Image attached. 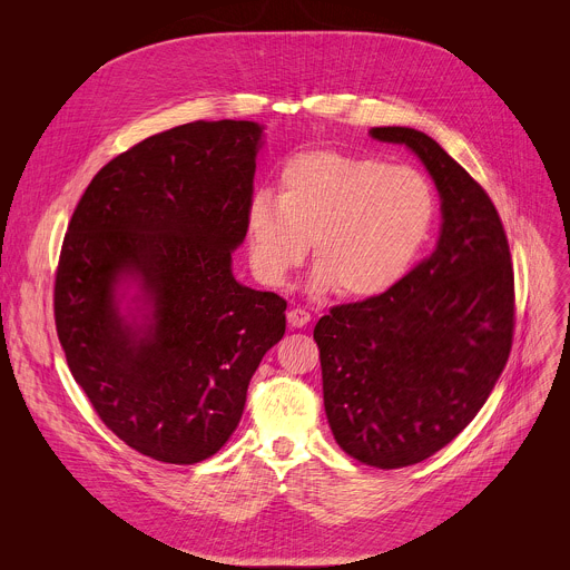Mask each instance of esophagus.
Instances as JSON below:
<instances>
[{
  "mask_svg": "<svg viewBox=\"0 0 570 570\" xmlns=\"http://www.w3.org/2000/svg\"><path fill=\"white\" fill-rule=\"evenodd\" d=\"M288 325L291 327H306L308 325V321H312V316H308V312H304V308H291L288 312Z\"/></svg>",
  "mask_w": 570,
  "mask_h": 570,
  "instance_id": "obj_1",
  "label": "esophagus"
}]
</instances>
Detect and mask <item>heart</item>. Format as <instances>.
<instances>
[{
	"label": "heart",
	"instance_id": "obj_1",
	"mask_svg": "<svg viewBox=\"0 0 570 570\" xmlns=\"http://www.w3.org/2000/svg\"><path fill=\"white\" fill-rule=\"evenodd\" d=\"M434 223V195L421 173L371 157L316 149L279 173L277 197L254 193L245 229L256 279L282 286L312 240L308 288L368 299L393 288L416 262Z\"/></svg>",
	"mask_w": 570,
	"mask_h": 570
}]
</instances>
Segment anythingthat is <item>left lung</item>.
Returning <instances> with one entry per match:
<instances>
[{
	"label": "left lung",
	"mask_w": 570,
	"mask_h": 570,
	"mask_svg": "<svg viewBox=\"0 0 570 570\" xmlns=\"http://www.w3.org/2000/svg\"><path fill=\"white\" fill-rule=\"evenodd\" d=\"M368 134L404 145L430 173L439 240L386 293L334 306L314 338L336 443L361 463L402 469L445 448L489 400L511 350L513 271L493 202L434 138Z\"/></svg>",
	"instance_id": "left-lung-1"
}]
</instances>
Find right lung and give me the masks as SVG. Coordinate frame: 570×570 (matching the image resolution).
Instances as JSON below:
<instances>
[{
  "label": "right lung",
  "instance_id": "right-lung-1",
  "mask_svg": "<svg viewBox=\"0 0 570 570\" xmlns=\"http://www.w3.org/2000/svg\"><path fill=\"white\" fill-rule=\"evenodd\" d=\"M264 129L197 120L145 138L92 177L63 240L55 316L70 373L157 461L216 454L286 332V302L232 273Z\"/></svg>",
  "mask_w": 570,
  "mask_h": 570
}]
</instances>
